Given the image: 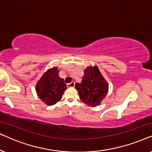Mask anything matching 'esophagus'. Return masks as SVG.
I'll use <instances>...</instances> for the list:
<instances>
[{"mask_svg":"<svg viewBox=\"0 0 152 152\" xmlns=\"http://www.w3.org/2000/svg\"><path fill=\"white\" fill-rule=\"evenodd\" d=\"M67 86L68 87V88H73V87L75 86V82H72L69 83V84H67Z\"/></svg>","mask_w":152,"mask_h":152,"instance_id":"obj_1","label":"esophagus"}]
</instances>
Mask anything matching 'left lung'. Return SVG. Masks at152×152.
I'll return each mask as SVG.
<instances>
[{"instance_id":"1","label":"left lung","mask_w":152,"mask_h":152,"mask_svg":"<svg viewBox=\"0 0 152 152\" xmlns=\"http://www.w3.org/2000/svg\"><path fill=\"white\" fill-rule=\"evenodd\" d=\"M82 83H76L81 100L90 107H97L105 98L109 91V84L96 66H89L84 70Z\"/></svg>"}]
</instances>
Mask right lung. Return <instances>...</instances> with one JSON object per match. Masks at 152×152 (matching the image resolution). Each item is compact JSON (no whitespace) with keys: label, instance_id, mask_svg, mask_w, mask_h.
<instances>
[{"label":"right lung","instance_id":"right-lung-1","mask_svg":"<svg viewBox=\"0 0 152 152\" xmlns=\"http://www.w3.org/2000/svg\"><path fill=\"white\" fill-rule=\"evenodd\" d=\"M59 71L57 67L50 68L36 84L37 95L48 106L58 102L67 88L64 79L59 77Z\"/></svg>","mask_w":152,"mask_h":152}]
</instances>
